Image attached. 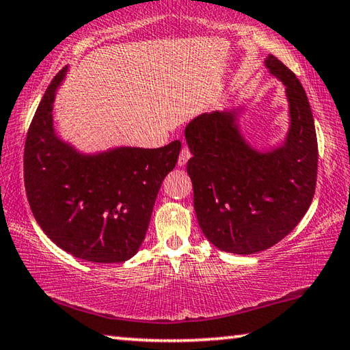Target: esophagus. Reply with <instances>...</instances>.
I'll list each match as a JSON object with an SVG mask.
<instances>
[{"label":"esophagus","mask_w":350,"mask_h":350,"mask_svg":"<svg viewBox=\"0 0 350 350\" xmlns=\"http://www.w3.org/2000/svg\"><path fill=\"white\" fill-rule=\"evenodd\" d=\"M189 157H191V152H189V148L183 146L182 150H180L179 161H177V165H179V167H183V165H185V163L189 161Z\"/></svg>","instance_id":"esophagus-1"}]
</instances>
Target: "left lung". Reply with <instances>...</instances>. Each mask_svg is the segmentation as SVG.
I'll use <instances>...</instances> for the list:
<instances>
[{
	"label": "left lung",
	"instance_id": "8db88e82",
	"mask_svg": "<svg viewBox=\"0 0 350 350\" xmlns=\"http://www.w3.org/2000/svg\"><path fill=\"white\" fill-rule=\"evenodd\" d=\"M286 86L290 125L280 146L258 151L239 129L241 109L193 118L185 128L199 227L219 250L252 254L292 232L312 204L318 142L304 88L276 57L264 60Z\"/></svg>",
	"mask_w": 350,
	"mask_h": 350
}]
</instances>
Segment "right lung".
I'll list each match as a JSON object with an SVG mask.
<instances>
[{
	"mask_svg": "<svg viewBox=\"0 0 350 350\" xmlns=\"http://www.w3.org/2000/svg\"><path fill=\"white\" fill-rule=\"evenodd\" d=\"M47 88L29 126L25 185L35 219L52 242L98 264L123 262L139 252L162 182L176 167L180 142L162 148L118 146L85 154L58 137L52 108L66 77Z\"/></svg>",
	"mask_w": 350,
	"mask_h": 350,
	"instance_id": "1",
	"label": "right lung"
}]
</instances>
